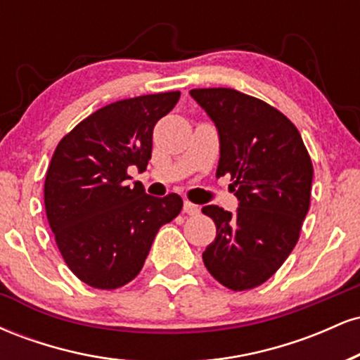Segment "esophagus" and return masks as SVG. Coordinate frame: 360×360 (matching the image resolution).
I'll return each mask as SVG.
<instances>
[{
	"instance_id": "34e87169",
	"label": "esophagus",
	"mask_w": 360,
	"mask_h": 360,
	"mask_svg": "<svg viewBox=\"0 0 360 360\" xmlns=\"http://www.w3.org/2000/svg\"><path fill=\"white\" fill-rule=\"evenodd\" d=\"M183 212H184L186 214H198V213H200V206L191 203V201H184Z\"/></svg>"
}]
</instances>
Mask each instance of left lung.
Returning <instances> with one entry per match:
<instances>
[{"label":"left lung","mask_w":360,"mask_h":360,"mask_svg":"<svg viewBox=\"0 0 360 360\" xmlns=\"http://www.w3.org/2000/svg\"><path fill=\"white\" fill-rule=\"evenodd\" d=\"M220 135L217 176L230 174L237 213L203 206L217 237L203 262L232 291L257 288L283 266L309 210L313 164L298 128L274 106L230 88L191 89Z\"/></svg>","instance_id":"1"}]
</instances>
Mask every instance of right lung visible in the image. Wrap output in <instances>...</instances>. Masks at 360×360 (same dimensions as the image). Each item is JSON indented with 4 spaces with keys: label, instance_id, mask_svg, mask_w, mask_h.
Wrapping results in <instances>:
<instances>
[{
    "label": "right lung",
    "instance_id": "add662e5",
    "mask_svg": "<svg viewBox=\"0 0 360 360\" xmlns=\"http://www.w3.org/2000/svg\"><path fill=\"white\" fill-rule=\"evenodd\" d=\"M179 91L146 94L94 111L64 135L49 164L45 213L68 267L91 288L117 289L137 278L162 225L183 208L179 194L150 196L128 176L146 171L155 123Z\"/></svg>",
    "mask_w": 360,
    "mask_h": 360
}]
</instances>
